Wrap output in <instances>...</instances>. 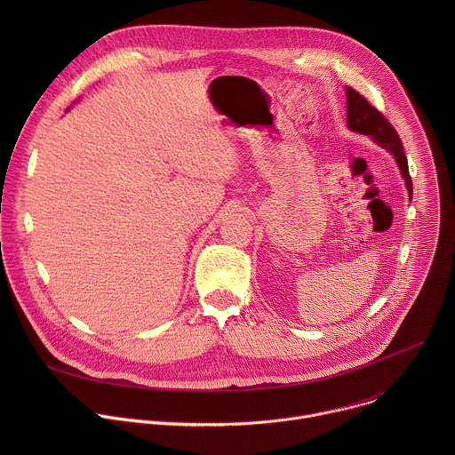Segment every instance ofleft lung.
<instances>
[{
    "label": "left lung",
    "instance_id": "left-lung-1",
    "mask_svg": "<svg viewBox=\"0 0 455 455\" xmlns=\"http://www.w3.org/2000/svg\"><path fill=\"white\" fill-rule=\"evenodd\" d=\"M346 95H347V125H349V129L360 135L371 137L383 149L395 155L398 167L402 171V176L407 183L409 196L412 200V180L409 174V164H407V156L403 153V144L396 133V129L356 90L347 86Z\"/></svg>",
    "mask_w": 455,
    "mask_h": 455
}]
</instances>
